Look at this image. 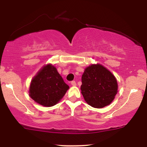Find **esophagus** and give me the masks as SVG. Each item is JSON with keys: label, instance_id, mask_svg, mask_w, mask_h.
<instances>
[{"label": "esophagus", "instance_id": "obj_1", "mask_svg": "<svg viewBox=\"0 0 147 147\" xmlns=\"http://www.w3.org/2000/svg\"><path fill=\"white\" fill-rule=\"evenodd\" d=\"M71 85L72 86H76V85H77V84H76L75 81H72V82H71Z\"/></svg>", "mask_w": 147, "mask_h": 147}]
</instances>
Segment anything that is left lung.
<instances>
[{"label":"left lung","instance_id":"obj_1","mask_svg":"<svg viewBox=\"0 0 147 147\" xmlns=\"http://www.w3.org/2000/svg\"><path fill=\"white\" fill-rule=\"evenodd\" d=\"M82 82V95L92 107L101 109L109 105L117 93L115 77L101 64H91L86 68Z\"/></svg>","mask_w":147,"mask_h":147}]
</instances>
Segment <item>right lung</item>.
Instances as JSON below:
<instances>
[{"label":"right lung","mask_w":147,"mask_h":147,"mask_svg":"<svg viewBox=\"0 0 147 147\" xmlns=\"http://www.w3.org/2000/svg\"><path fill=\"white\" fill-rule=\"evenodd\" d=\"M68 89L57 68L49 63L40 69L32 79L29 95L40 105L50 107L59 102Z\"/></svg>","instance_id":"add662e5"}]
</instances>
